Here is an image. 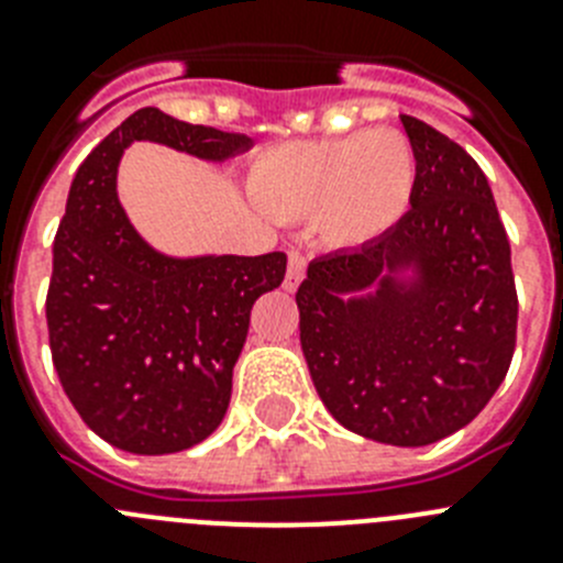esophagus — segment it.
<instances>
[{
    "label": "esophagus",
    "mask_w": 563,
    "mask_h": 563,
    "mask_svg": "<svg viewBox=\"0 0 563 563\" xmlns=\"http://www.w3.org/2000/svg\"><path fill=\"white\" fill-rule=\"evenodd\" d=\"M287 273H285V290H298V285L305 282V273H307V258L305 253L298 251V247L287 245Z\"/></svg>",
    "instance_id": "obj_1"
}]
</instances>
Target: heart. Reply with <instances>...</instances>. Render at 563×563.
Listing matches in <instances>:
<instances>
[{
	"instance_id": "heart-1",
	"label": "heart",
	"mask_w": 563,
	"mask_h": 563,
	"mask_svg": "<svg viewBox=\"0 0 563 563\" xmlns=\"http://www.w3.org/2000/svg\"><path fill=\"white\" fill-rule=\"evenodd\" d=\"M417 161L397 129L310 137L267 146L251 163L247 188L278 220H316L335 247H355L389 231L411 202Z\"/></svg>"
}]
</instances>
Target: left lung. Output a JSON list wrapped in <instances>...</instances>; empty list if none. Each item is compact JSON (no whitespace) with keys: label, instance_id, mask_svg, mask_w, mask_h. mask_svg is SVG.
I'll return each instance as SVG.
<instances>
[{"label":"left lung","instance_id":"1","mask_svg":"<svg viewBox=\"0 0 563 563\" xmlns=\"http://www.w3.org/2000/svg\"><path fill=\"white\" fill-rule=\"evenodd\" d=\"M417 161L411 208L357 251L310 262L296 292L312 383L343 429L429 445L474 420L505 380L519 296L510 239L479 163L402 114ZM400 266H415L406 286ZM380 284L375 297L352 291Z\"/></svg>","mask_w":563,"mask_h":563}]
</instances>
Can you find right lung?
<instances>
[{
	"label": "right lung",
	"mask_w": 563,
	"mask_h": 563,
	"mask_svg": "<svg viewBox=\"0 0 563 563\" xmlns=\"http://www.w3.org/2000/svg\"><path fill=\"white\" fill-rule=\"evenodd\" d=\"M132 141L225 161L251 137L137 109L81 163L53 242L44 310L69 402L114 449L174 454L213 434L225 417L251 307L282 285L287 256L168 258L152 251L114 194Z\"/></svg>",
	"instance_id": "right-lung-1"
}]
</instances>
